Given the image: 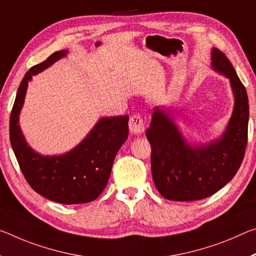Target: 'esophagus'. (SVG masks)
<instances>
[{
	"label": "esophagus",
	"instance_id": "1",
	"mask_svg": "<svg viewBox=\"0 0 256 256\" xmlns=\"http://www.w3.org/2000/svg\"><path fill=\"white\" fill-rule=\"evenodd\" d=\"M130 131L134 134H141L144 131V123L140 115H133L128 122Z\"/></svg>",
	"mask_w": 256,
	"mask_h": 256
}]
</instances>
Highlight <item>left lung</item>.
I'll use <instances>...</instances> for the list:
<instances>
[{"label": "left lung", "instance_id": "8db88e82", "mask_svg": "<svg viewBox=\"0 0 256 256\" xmlns=\"http://www.w3.org/2000/svg\"><path fill=\"white\" fill-rule=\"evenodd\" d=\"M212 68L230 80L234 96L232 115L220 139L192 147L171 114L154 108L146 136L152 146L154 184L166 200L190 202L212 196L231 181L244 160L250 117L246 88L218 48L212 50Z\"/></svg>", "mask_w": 256, "mask_h": 256}]
</instances>
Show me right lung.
Listing matches in <instances>:
<instances>
[{
    "label": "right lung",
    "instance_id": "right-lung-1",
    "mask_svg": "<svg viewBox=\"0 0 256 256\" xmlns=\"http://www.w3.org/2000/svg\"><path fill=\"white\" fill-rule=\"evenodd\" d=\"M67 52L56 51L26 72L12 107L10 142L28 184L48 200L72 205L94 200L106 188L116 154L128 136V116L102 117L83 141L64 155L42 156L28 146L19 126L28 82Z\"/></svg>",
    "mask_w": 256,
    "mask_h": 256
}]
</instances>
